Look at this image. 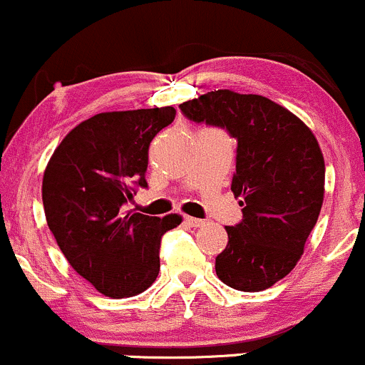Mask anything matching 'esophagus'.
Here are the masks:
<instances>
[{"label": "esophagus", "instance_id": "34e87169", "mask_svg": "<svg viewBox=\"0 0 365 365\" xmlns=\"http://www.w3.org/2000/svg\"><path fill=\"white\" fill-rule=\"evenodd\" d=\"M184 221H186V223L190 225V227H193V228H200V227H204V225H205L204 220H198V217H193V216H186V217H184Z\"/></svg>", "mask_w": 365, "mask_h": 365}]
</instances>
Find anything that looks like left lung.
Listing matches in <instances>:
<instances>
[{
	"mask_svg": "<svg viewBox=\"0 0 365 365\" xmlns=\"http://www.w3.org/2000/svg\"><path fill=\"white\" fill-rule=\"evenodd\" d=\"M181 110L237 138L232 191L244 217L225 227L228 244L216 257V274L235 290H267L292 272L320 216V144L306 123L260 95L217 89L184 101Z\"/></svg>",
	"mask_w": 365,
	"mask_h": 365,
	"instance_id": "8db88e82",
	"label": "left lung"
}]
</instances>
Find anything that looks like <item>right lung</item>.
I'll use <instances>...</instances> for the list:
<instances>
[{
    "instance_id": "add662e5",
    "label": "right lung",
    "mask_w": 365,
    "mask_h": 365,
    "mask_svg": "<svg viewBox=\"0 0 365 365\" xmlns=\"http://www.w3.org/2000/svg\"><path fill=\"white\" fill-rule=\"evenodd\" d=\"M174 107L101 112L61 140L43 172L45 220L71 269L110 299L148 290L160 272V242L182 216L125 210L145 187L149 144Z\"/></svg>"
}]
</instances>
